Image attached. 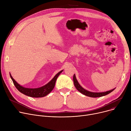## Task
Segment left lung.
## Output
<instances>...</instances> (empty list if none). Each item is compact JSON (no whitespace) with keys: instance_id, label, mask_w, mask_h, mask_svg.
<instances>
[{"instance_id":"8db88e82","label":"left lung","mask_w":131,"mask_h":131,"mask_svg":"<svg viewBox=\"0 0 131 131\" xmlns=\"http://www.w3.org/2000/svg\"><path fill=\"white\" fill-rule=\"evenodd\" d=\"M73 82H74V84L75 88H77V90L80 92H81L82 94H83L84 95L88 96V97H90L97 98V97H102V96L106 95L110 93L115 90V89H113V90H111L108 91H106V92H92L87 91V90H85L84 89H83L79 84V83H78V82L76 79V77H75V74H74V75H73Z\"/></svg>"}]
</instances>
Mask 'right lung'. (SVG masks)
Returning a JSON list of instances; mask_svg holds the SVG:
<instances>
[{
  "mask_svg": "<svg viewBox=\"0 0 131 131\" xmlns=\"http://www.w3.org/2000/svg\"><path fill=\"white\" fill-rule=\"evenodd\" d=\"M63 72V70L58 72L54 78L48 83V84H46L45 85L40 87L39 88L36 89H29V88H25L22 86H20L19 84H18L17 82L15 81L11 75L10 74V77L13 82V83L16 88L17 90L20 92L22 93L23 94L29 96V97H33V98H40V97H43L49 94L52 90L54 87L55 83H56V80L59 74Z\"/></svg>",
  "mask_w": 131,
  "mask_h": 131,
  "instance_id": "add662e5",
  "label": "right lung"
}]
</instances>
